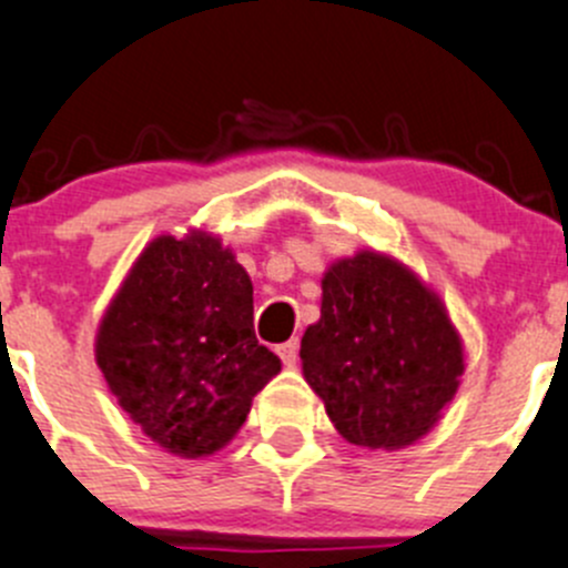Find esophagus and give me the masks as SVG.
Segmentation results:
<instances>
[{"label": "esophagus", "instance_id": "1", "mask_svg": "<svg viewBox=\"0 0 568 568\" xmlns=\"http://www.w3.org/2000/svg\"><path fill=\"white\" fill-rule=\"evenodd\" d=\"M277 356L283 358L285 367H294V364L300 362V342H296V338H288V342H283L277 347Z\"/></svg>", "mask_w": 568, "mask_h": 568}]
</instances>
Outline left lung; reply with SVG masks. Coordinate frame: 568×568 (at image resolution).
I'll list each match as a JSON object with an SVG mask.
<instances>
[{
	"label": "left lung",
	"instance_id": "left-lung-1",
	"mask_svg": "<svg viewBox=\"0 0 568 568\" xmlns=\"http://www.w3.org/2000/svg\"><path fill=\"white\" fill-rule=\"evenodd\" d=\"M300 358L336 432L386 452L432 432L465 373L463 338L439 296L369 248L325 272L322 316Z\"/></svg>",
	"mask_w": 568,
	"mask_h": 568
}]
</instances>
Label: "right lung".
<instances>
[{
    "instance_id": "obj_1",
    "label": "right lung",
    "mask_w": 568,
    "mask_h": 568,
    "mask_svg": "<svg viewBox=\"0 0 568 568\" xmlns=\"http://www.w3.org/2000/svg\"><path fill=\"white\" fill-rule=\"evenodd\" d=\"M94 358L131 420L184 459L224 448L280 373L254 336L246 268L201 230L148 243L100 322Z\"/></svg>"
}]
</instances>
